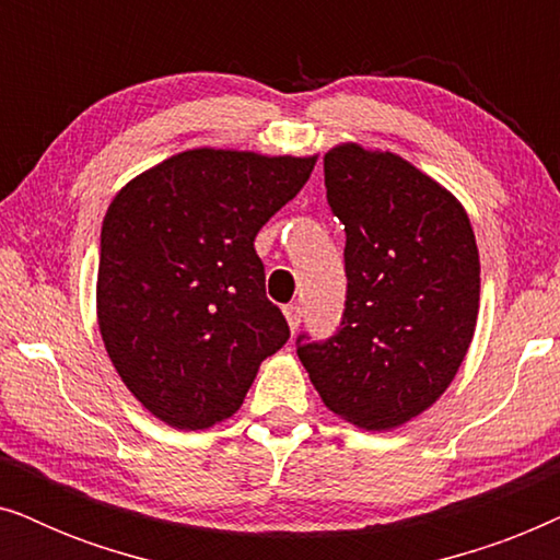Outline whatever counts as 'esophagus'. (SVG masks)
<instances>
[{"label":"esophagus","mask_w":560,"mask_h":560,"mask_svg":"<svg viewBox=\"0 0 560 560\" xmlns=\"http://www.w3.org/2000/svg\"><path fill=\"white\" fill-rule=\"evenodd\" d=\"M282 313H285L290 331H298V326H301V320H303V311H301V305H298V303H290V305H285V308H282Z\"/></svg>","instance_id":"34e87169"}]
</instances>
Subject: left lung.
Wrapping results in <instances>:
<instances>
[{
	"label": "left lung",
	"instance_id": "left-lung-1",
	"mask_svg": "<svg viewBox=\"0 0 560 560\" xmlns=\"http://www.w3.org/2000/svg\"><path fill=\"white\" fill-rule=\"evenodd\" d=\"M326 198L347 232V303L298 357L328 410L366 431L408 423L446 393L479 313V249L464 206L393 152L339 144Z\"/></svg>",
	"mask_w": 560,
	"mask_h": 560
}]
</instances>
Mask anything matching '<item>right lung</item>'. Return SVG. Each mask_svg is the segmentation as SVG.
Wrapping results in <instances>:
<instances>
[{"mask_svg":"<svg viewBox=\"0 0 560 560\" xmlns=\"http://www.w3.org/2000/svg\"><path fill=\"white\" fill-rule=\"evenodd\" d=\"M316 155L188 150L114 196L96 313L129 393L180 431L242 408L259 364L290 339L265 295L255 236L311 178Z\"/></svg>","mask_w":560,"mask_h":560,"instance_id":"add662e5","label":"right lung"}]
</instances>
